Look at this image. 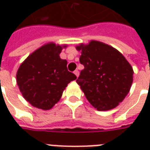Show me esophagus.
<instances>
[{
	"label": "esophagus",
	"mask_w": 150,
	"mask_h": 150,
	"mask_svg": "<svg viewBox=\"0 0 150 150\" xmlns=\"http://www.w3.org/2000/svg\"><path fill=\"white\" fill-rule=\"evenodd\" d=\"M74 74H75V75H76V77H79V71L78 70H75V71H74Z\"/></svg>",
	"instance_id": "1"
}]
</instances>
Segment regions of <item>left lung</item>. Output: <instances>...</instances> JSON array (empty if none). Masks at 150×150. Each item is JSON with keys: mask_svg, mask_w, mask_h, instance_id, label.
Masks as SVG:
<instances>
[{"mask_svg": "<svg viewBox=\"0 0 150 150\" xmlns=\"http://www.w3.org/2000/svg\"><path fill=\"white\" fill-rule=\"evenodd\" d=\"M84 65L76 82L98 110H109L123 101L133 82L132 67L115 48L96 40L76 47Z\"/></svg>", "mask_w": 150, "mask_h": 150, "instance_id": "obj_1", "label": "left lung"}]
</instances>
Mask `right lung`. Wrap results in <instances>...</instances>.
Masks as SVG:
<instances>
[{
	"label": "right lung",
	"instance_id": "1",
	"mask_svg": "<svg viewBox=\"0 0 150 150\" xmlns=\"http://www.w3.org/2000/svg\"><path fill=\"white\" fill-rule=\"evenodd\" d=\"M66 47L47 43L21 64L16 81L23 97L32 106L51 109L61 99L68 83L77 79L68 71L67 61L59 56Z\"/></svg>",
	"mask_w": 150,
	"mask_h": 150
}]
</instances>
